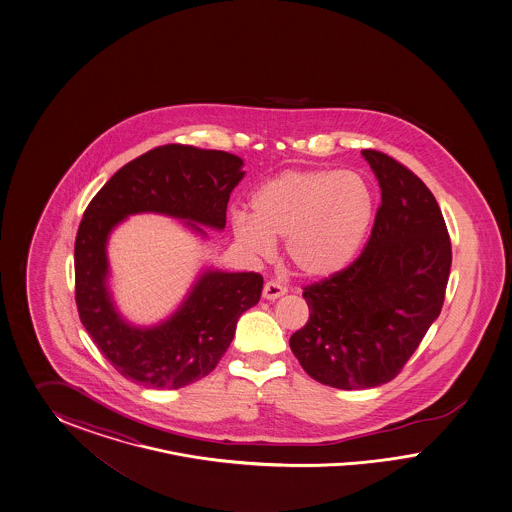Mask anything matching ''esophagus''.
Wrapping results in <instances>:
<instances>
[{
	"instance_id": "obj_1",
	"label": "esophagus",
	"mask_w": 512,
	"mask_h": 512,
	"mask_svg": "<svg viewBox=\"0 0 512 512\" xmlns=\"http://www.w3.org/2000/svg\"><path fill=\"white\" fill-rule=\"evenodd\" d=\"M285 293H287V289L278 281H274V279L264 283L263 296L266 300H276V298L285 295Z\"/></svg>"
}]
</instances>
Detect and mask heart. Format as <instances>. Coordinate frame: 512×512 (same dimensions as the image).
I'll return each instance as SVG.
<instances>
[{
    "mask_svg": "<svg viewBox=\"0 0 512 512\" xmlns=\"http://www.w3.org/2000/svg\"><path fill=\"white\" fill-rule=\"evenodd\" d=\"M253 216L233 217L236 242L266 257L285 238L289 263L308 278H328L349 266L373 221V193L351 171H285L251 197Z\"/></svg>",
    "mask_w": 512,
    "mask_h": 512,
    "instance_id": "b5f03b06",
    "label": "heart"
}]
</instances>
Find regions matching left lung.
<instances>
[{
  "instance_id": "left-lung-1",
  "label": "left lung",
  "mask_w": 512,
  "mask_h": 512,
  "mask_svg": "<svg viewBox=\"0 0 512 512\" xmlns=\"http://www.w3.org/2000/svg\"><path fill=\"white\" fill-rule=\"evenodd\" d=\"M362 155L381 186L372 234L353 263L304 287L310 319L289 340L304 372L343 390L402 372L441 313L452 263L432 191L394 157Z\"/></svg>"
}]
</instances>
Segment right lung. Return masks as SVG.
<instances>
[{"label": "right lung", "instance_id": "right-lung-1", "mask_svg": "<svg viewBox=\"0 0 512 512\" xmlns=\"http://www.w3.org/2000/svg\"><path fill=\"white\" fill-rule=\"evenodd\" d=\"M242 159L219 150L165 144L116 172L88 204L75 240V300L93 343L125 379L148 388H182L212 372L234 338L240 315L263 291L257 272L208 270L169 321L135 328L107 291V238L124 217L157 212L223 229Z\"/></svg>", "mask_w": 512, "mask_h": 512}]
</instances>
